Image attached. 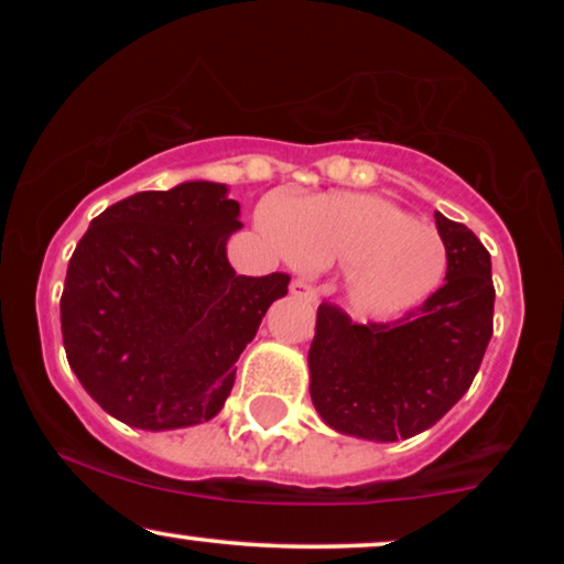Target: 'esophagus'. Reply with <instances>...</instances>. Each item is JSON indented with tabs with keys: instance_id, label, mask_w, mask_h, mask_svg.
I'll use <instances>...</instances> for the list:
<instances>
[{
	"instance_id": "obj_1",
	"label": "esophagus",
	"mask_w": 564,
	"mask_h": 564,
	"mask_svg": "<svg viewBox=\"0 0 564 564\" xmlns=\"http://www.w3.org/2000/svg\"><path fill=\"white\" fill-rule=\"evenodd\" d=\"M292 295L300 297V300H307V303H315V297H318V290H315V284L311 280H303V276H297V280L292 282Z\"/></svg>"
}]
</instances>
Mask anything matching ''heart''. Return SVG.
I'll use <instances>...</instances> for the list:
<instances>
[{
    "label": "heart",
    "mask_w": 564,
    "mask_h": 564,
    "mask_svg": "<svg viewBox=\"0 0 564 564\" xmlns=\"http://www.w3.org/2000/svg\"><path fill=\"white\" fill-rule=\"evenodd\" d=\"M259 228L292 264L346 267V297L369 318H392L438 290L446 246L434 228L375 195L267 203Z\"/></svg>",
    "instance_id": "1"
}]
</instances>
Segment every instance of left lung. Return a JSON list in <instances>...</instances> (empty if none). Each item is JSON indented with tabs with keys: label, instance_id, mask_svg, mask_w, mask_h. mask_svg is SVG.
I'll list each match as a JSON object with an SVG mask.
<instances>
[{
	"label": "left lung",
	"instance_id": "1",
	"mask_svg": "<svg viewBox=\"0 0 564 564\" xmlns=\"http://www.w3.org/2000/svg\"><path fill=\"white\" fill-rule=\"evenodd\" d=\"M446 282L395 323H354L323 303L307 351L315 411L338 434L398 442L434 426L473 384L492 336L490 253L462 223L434 215Z\"/></svg>",
	"mask_w": 564,
	"mask_h": 564
}]
</instances>
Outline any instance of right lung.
<instances>
[{
    "instance_id": "right-lung-1",
    "label": "right lung",
    "mask_w": 564,
    "mask_h": 564,
    "mask_svg": "<svg viewBox=\"0 0 564 564\" xmlns=\"http://www.w3.org/2000/svg\"><path fill=\"white\" fill-rule=\"evenodd\" d=\"M241 205L218 182L138 192L89 223L68 261V367L112 419L145 431L220 413L236 361L290 274L243 276L226 243Z\"/></svg>"
}]
</instances>
